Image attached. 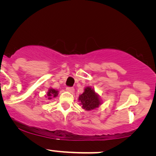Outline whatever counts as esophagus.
Returning a JSON list of instances; mask_svg holds the SVG:
<instances>
[{"label":"esophagus","mask_w":156,"mask_h":156,"mask_svg":"<svg viewBox=\"0 0 156 156\" xmlns=\"http://www.w3.org/2000/svg\"><path fill=\"white\" fill-rule=\"evenodd\" d=\"M66 90H67V91H69V92H70V93H73L74 91V89L73 88V87H67V88H66Z\"/></svg>","instance_id":"obj_1"}]
</instances>
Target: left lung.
<instances>
[{
  "instance_id": "8db88e82",
  "label": "left lung",
  "mask_w": 156,
  "mask_h": 156,
  "mask_svg": "<svg viewBox=\"0 0 156 156\" xmlns=\"http://www.w3.org/2000/svg\"><path fill=\"white\" fill-rule=\"evenodd\" d=\"M82 105V108L86 111L94 110L101 104L99 95L95 92L91 87H87L84 92L80 95L78 99Z\"/></svg>"
}]
</instances>
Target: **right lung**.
<instances>
[{
    "mask_svg": "<svg viewBox=\"0 0 156 156\" xmlns=\"http://www.w3.org/2000/svg\"><path fill=\"white\" fill-rule=\"evenodd\" d=\"M58 92L59 91L57 90V89H54L52 88H50L48 92H47V96L46 97L48 98V99H52V98H55L57 97L58 95Z\"/></svg>",
    "mask_w": 156,
    "mask_h": 156,
    "instance_id": "add662e5",
    "label": "right lung"
}]
</instances>
